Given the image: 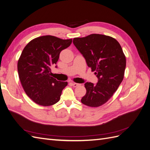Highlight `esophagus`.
<instances>
[{
  "label": "esophagus",
  "mask_w": 150,
  "mask_h": 150,
  "mask_svg": "<svg viewBox=\"0 0 150 150\" xmlns=\"http://www.w3.org/2000/svg\"><path fill=\"white\" fill-rule=\"evenodd\" d=\"M71 84L73 86V87H74V88H76V87H77V86H78L79 84H78V83H71Z\"/></svg>",
  "instance_id": "obj_1"
}]
</instances>
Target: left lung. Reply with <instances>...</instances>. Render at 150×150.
Masks as SVG:
<instances>
[{
  "label": "left lung",
  "instance_id": "left-lung-1",
  "mask_svg": "<svg viewBox=\"0 0 150 150\" xmlns=\"http://www.w3.org/2000/svg\"><path fill=\"white\" fill-rule=\"evenodd\" d=\"M73 43L99 79L96 85L90 82L84 84L86 93L81 103L89 107L101 106L112 96L123 79L125 54L115 38L103 34L76 38Z\"/></svg>",
  "mask_w": 150,
  "mask_h": 150
}]
</instances>
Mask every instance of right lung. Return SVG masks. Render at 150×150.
I'll return each mask as SVG.
<instances>
[{"label":"right lung","instance_id":"add662e5","mask_svg":"<svg viewBox=\"0 0 150 150\" xmlns=\"http://www.w3.org/2000/svg\"><path fill=\"white\" fill-rule=\"evenodd\" d=\"M71 43L72 39L43 35L30 40L24 48L17 62L18 74L25 93L36 104L49 106L60 100L67 82L52 77L51 67Z\"/></svg>","mask_w":150,"mask_h":150}]
</instances>
